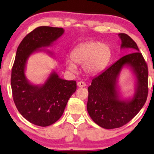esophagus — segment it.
I'll return each mask as SVG.
<instances>
[{
	"instance_id": "34e87169",
	"label": "esophagus",
	"mask_w": 154,
	"mask_h": 154,
	"mask_svg": "<svg viewBox=\"0 0 154 154\" xmlns=\"http://www.w3.org/2000/svg\"><path fill=\"white\" fill-rule=\"evenodd\" d=\"M86 86V84L84 83V82H79L77 83V86L78 87H85Z\"/></svg>"
}]
</instances>
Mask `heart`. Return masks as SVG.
I'll list each match as a JSON object with an SVG mask.
<instances>
[{
    "label": "heart",
    "instance_id": "b5f03b06",
    "mask_svg": "<svg viewBox=\"0 0 154 154\" xmlns=\"http://www.w3.org/2000/svg\"><path fill=\"white\" fill-rule=\"evenodd\" d=\"M111 57L109 45L98 41H90L78 45L71 52V60L66 61L68 69L77 72L76 64L83 66L88 75H97L104 69Z\"/></svg>",
    "mask_w": 154,
    "mask_h": 154
}]
</instances>
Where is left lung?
Masks as SVG:
<instances>
[{"instance_id":"8db88e82","label":"left lung","mask_w":154,"mask_h":154,"mask_svg":"<svg viewBox=\"0 0 154 154\" xmlns=\"http://www.w3.org/2000/svg\"><path fill=\"white\" fill-rule=\"evenodd\" d=\"M121 49H130L125 55L92 79L88 86L87 111L100 127L111 129L131 120L145 104L148 95V68L136 42L127 34L120 33ZM128 67L136 79L134 95L123 99L118 87L121 70Z\"/></svg>"}]
</instances>
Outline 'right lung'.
<instances>
[{
    "label": "right lung",
    "mask_w": 154,
    "mask_h": 154,
    "mask_svg": "<svg viewBox=\"0 0 154 154\" xmlns=\"http://www.w3.org/2000/svg\"><path fill=\"white\" fill-rule=\"evenodd\" d=\"M63 33L61 27H36L18 45L11 69V86L16 106L25 119L40 127L51 125L61 118L77 84L61 79L53 70L44 83L33 84L26 76L27 61L37 52L53 57L52 52L41 48L51 46Z\"/></svg>",
    "instance_id": "obj_1"
}]
</instances>
